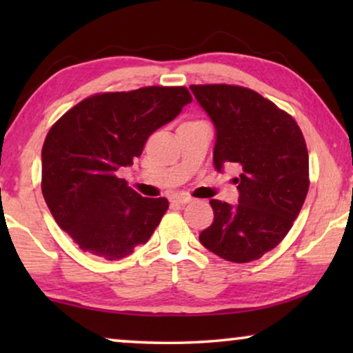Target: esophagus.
<instances>
[{
  "mask_svg": "<svg viewBox=\"0 0 353 353\" xmlns=\"http://www.w3.org/2000/svg\"><path fill=\"white\" fill-rule=\"evenodd\" d=\"M192 197L188 196V194H173L170 197V202L173 204H188V202H191Z\"/></svg>",
  "mask_w": 353,
  "mask_h": 353,
  "instance_id": "esophagus-1",
  "label": "esophagus"
}]
</instances>
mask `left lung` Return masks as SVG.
Instances as JSON below:
<instances>
[{
    "instance_id": "left-lung-1",
    "label": "left lung",
    "mask_w": 353,
    "mask_h": 353,
    "mask_svg": "<svg viewBox=\"0 0 353 353\" xmlns=\"http://www.w3.org/2000/svg\"><path fill=\"white\" fill-rule=\"evenodd\" d=\"M215 127L214 165H238V204L210 201L214 221L201 244L234 263L257 260L289 233L308 192V152L296 120L257 91L191 85Z\"/></svg>"
}]
</instances>
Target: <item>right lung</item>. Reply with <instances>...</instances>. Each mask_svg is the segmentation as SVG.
Returning <instances> with one entry per match:
<instances>
[{"label": "right lung", "mask_w": 353, "mask_h": 353, "mask_svg": "<svg viewBox=\"0 0 353 353\" xmlns=\"http://www.w3.org/2000/svg\"><path fill=\"white\" fill-rule=\"evenodd\" d=\"M191 101L185 86L101 93L52 125L41 149L43 197L83 252L119 260L151 238L168 201L138 194L119 172Z\"/></svg>", "instance_id": "add662e5"}]
</instances>
